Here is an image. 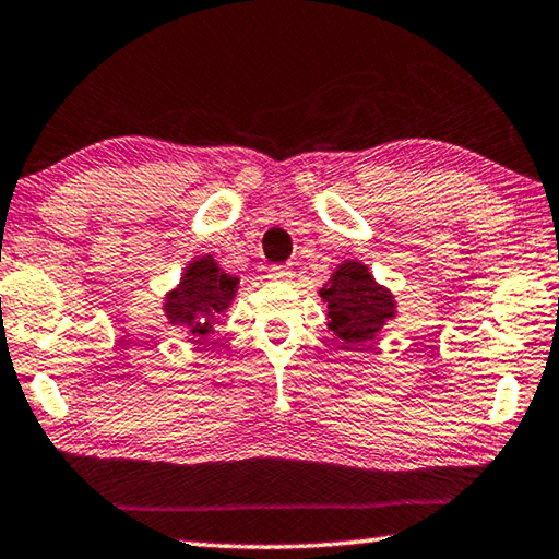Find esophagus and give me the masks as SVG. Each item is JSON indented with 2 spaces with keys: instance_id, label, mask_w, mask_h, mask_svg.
Wrapping results in <instances>:
<instances>
[{
  "instance_id": "34e87169",
  "label": "esophagus",
  "mask_w": 559,
  "mask_h": 559,
  "mask_svg": "<svg viewBox=\"0 0 559 559\" xmlns=\"http://www.w3.org/2000/svg\"><path fill=\"white\" fill-rule=\"evenodd\" d=\"M269 278L281 281V283H288V281L295 278V266L293 264H273L269 269Z\"/></svg>"
}]
</instances>
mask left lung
I'll list each match as a JSON object with an SVG mask.
<instances>
[{"instance_id":"obj_1","label":"left lung","mask_w":559,"mask_h":559,"mask_svg":"<svg viewBox=\"0 0 559 559\" xmlns=\"http://www.w3.org/2000/svg\"><path fill=\"white\" fill-rule=\"evenodd\" d=\"M320 295L330 308V330L344 344L370 342L395 317V298L358 261H344Z\"/></svg>"}]
</instances>
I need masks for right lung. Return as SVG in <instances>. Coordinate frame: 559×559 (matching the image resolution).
Instances as JSON below:
<instances>
[{
	"label": "right lung",
	"instance_id": "add662e5",
	"mask_svg": "<svg viewBox=\"0 0 559 559\" xmlns=\"http://www.w3.org/2000/svg\"><path fill=\"white\" fill-rule=\"evenodd\" d=\"M235 288L237 278L221 271L213 257H203L186 269L179 288L169 293L164 310L171 324L191 326V334L205 336L211 332V317L229 308Z\"/></svg>",
	"mask_w": 559,
	"mask_h": 559
}]
</instances>
